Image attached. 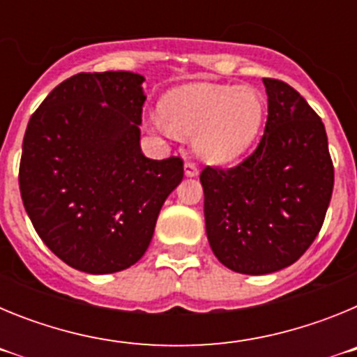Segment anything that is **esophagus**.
<instances>
[{"mask_svg":"<svg viewBox=\"0 0 357 357\" xmlns=\"http://www.w3.org/2000/svg\"><path fill=\"white\" fill-rule=\"evenodd\" d=\"M184 173H185V176H197L198 175V168L195 166L193 162H185L184 164Z\"/></svg>","mask_w":357,"mask_h":357,"instance_id":"esophagus-1","label":"esophagus"}]
</instances>
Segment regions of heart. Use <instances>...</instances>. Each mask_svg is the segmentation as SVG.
<instances>
[{"label":"heart","instance_id":"obj_1","mask_svg":"<svg viewBox=\"0 0 357 357\" xmlns=\"http://www.w3.org/2000/svg\"><path fill=\"white\" fill-rule=\"evenodd\" d=\"M159 112L169 132L193 135V148L200 159L229 164L257 139L264 103L252 87L189 84L169 91L160 100Z\"/></svg>","mask_w":357,"mask_h":357}]
</instances>
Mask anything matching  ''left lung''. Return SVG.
I'll list each match as a JSON object with an SVG mask.
<instances>
[{
  "instance_id": "1",
  "label": "left lung",
  "mask_w": 357,
  "mask_h": 357,
  "mask_svg": "<svg viewBox=\"0 0 357 357\" xmlns=\"http://www.w3.org/2000/svg\"><path fill=\"white\" fill-rule=\"evenodd\" d=\"M268 118L239 166L200 175L209 245L232 272L266 275L295 263L318 236L334 168L326 127L293 87L263 78Z\"/></svg>"
}]
</instances>
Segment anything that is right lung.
<instances>
[{"mask_svg": "<svg viewBox=\"0 0 357 357\" xmlns=\"http://www.w3.org/2000/svg\"><path fill=\"white\" fill-rule=\"evenodd\" d=\"M143 82L130 71L78 73L46 96L24 132L23 206L44 245L80 272L137 263L184 176L178 157L141 151Z\"/></svg>", "mask_w": 357, "mask_h": 357, "instance_id": "right-lung-1", "label": "right lung"}]
</instances>
